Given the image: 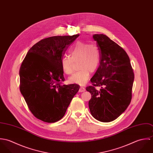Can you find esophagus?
I'll return each mask as SVG.
<instances>
[{"instance_id":"obj_1","label":"esophagus","mask_w":153,"mask_h":153,"mask_svg":"<svg viewBox=\"0 0 153 153\" xmlns=\"http://www.w3.org/2000/svg\"><path fill=\"white\" fill-rule=\"evenodd\" d=\"M85 91V88L82 87H81L80 88H79V92H84Z\"/></svg>"}]
</instances>
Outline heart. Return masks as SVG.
<instances>
[{
  "label": "heart",
  "instance_id": "1",
  "mask_svg": "<svg viewBox=\"0 0 153 153\" xmlns=\"http://www.w3.org/2000/svg\"><path fill=\"white\" fill-rule=\"evenodd\" d=\"M68 52L70 57L65 56L61 60L62 71L66 75H71L73 71L74 62L77 61L79 70L69 78V81L83 85L87 82L90 73L94 72L99 65V48L95 44L79 41L69 48Z\"/></svg>",
  "mask_w": 153,
  "mask_h": 153
}]
</instances>
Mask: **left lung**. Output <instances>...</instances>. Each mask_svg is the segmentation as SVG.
<instances>
[{
	"label": "left lung",
	"mask_w": 153,
	"mask_h": 153,
	"mask_svg": "<svg viewBox=\"0 0 153 153\" xmlns=\"http://www.w3.org/2000/svg\"><path fill=\"white\" fill-rule=\"evenodd\" d=\"M93 38L100 52V65L91 79L92 85L86 88L92 95L89 108L96 120L111 122L131 102L134 74L128 55L120 46L103 34H95Z\"/></svg>",
	"instance_id": "8db88e82"
}]
</instances>
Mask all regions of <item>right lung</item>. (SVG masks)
<instances>
[{"instance_id":"add662e5","label":"right lung","mask_w":153,"mask_h":153,"mask_svg":"<svg viewBox=\"0 0 153 153\" xmlns=\"http://www.w3.org/2000/svg\"><path fill=\"white\" fill-rule=\"evenodd\" d=\"M79 36H55L39 41L27 52L19 69L20 91L32 114L48 123L65 115L79 85H64L61 60Z\"/></svg>"}]
</instances>
